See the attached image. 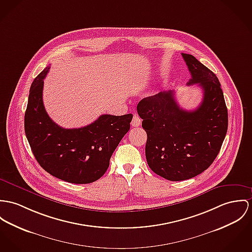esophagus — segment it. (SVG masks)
Masks as SVG:
<instances>
[{"mask_svg":"<svg viewBox=\"0 0 252 252\" xmlns=\"http://www.w3.org/2000/svg\"><path fill=\"white\" fill-rule=\"evenodd\" d=\"M141 124H142V120L137 115H134L132 119V122H131V126H140Z\"/></svg>","mask_w":252,"mask_h":252,"instance_id":"esophagus-1","label":"esophagus"}]
</instances>
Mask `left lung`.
I'll return each instance as SVG.
<instances>
[{
    "label": "left lung",
    "instance_id": "left-lung-1",
    "mask_svg": "<svg viewBox=\"0 0 252 252\" xmlns=\"http://www.w3.org/2000/svg\"><path fill=\"white\" fill-rule=\"evenodd\" d=\"M203 98L194 110L182 109L174 91L145 97L137 105L148 139L146 158L155 174L180 181L201 174L219 155L228 126V114L216 75L192 55L181 54Z\"/></svg>",
    "mask_w": 252,
    "mask_h": 252
}]
</instances>
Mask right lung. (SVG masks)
<instances>
[{"mask_svg": "<svg viewBox=\"0 0 252 252\" xmlns=\"http://www.w3.org/2000/svg\"><path fill=\"white\" fill-rule=\"evenodd\" d=\"M50 67L34 78L25 113V132L39 165L61 180L87 184L100 178L111 155L130 128L132 114H104L79 128H63L47 114L43 86Z\"/></svg>", "mask_w": 252, "mask_h": 252, "instance_id": "obj_1", "label": "right lung"}]
</instances>
